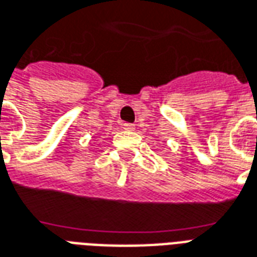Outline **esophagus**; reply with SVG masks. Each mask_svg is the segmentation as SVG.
Returning a JSON list of instances; mask_svg holds the SVG:
<instances>
[{
	"instance_id": "34e87169",
	"label": "esophagus",
	"mask_w": 257,
	"mask_h": 257,
	"mask_svg": "<svg viewBox=\"0 0 257 257\" xmlns=\"http://www.w3.org/2000/svg\"><path fill=\"white\" fill-rule=\"evenodd\" d=\"M122 128L125 129V131H129V132H132V131H135V125H134V123L125 122V123H122Z\"/></svg>"
}]
</instances>
